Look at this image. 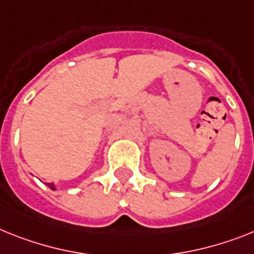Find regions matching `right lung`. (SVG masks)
<instances>
[{
    "mask_svg": "<svg viewBox=\"0 0 254 254\" xmlns=\"http://www.w3.org/2000/svg\"><path fill=\"white\" fill-rule=\"evenodd\" d=\"M48 187H49V189H51V190H54V191L57 190V187H55L53 183H48Z\"/></svg>",
    "mask_w": 254,
    "mask_h": 254,
    "instance_id": "obj_1",
    "label": "right lung"
}]
</instances>
